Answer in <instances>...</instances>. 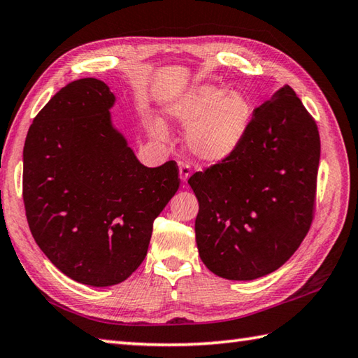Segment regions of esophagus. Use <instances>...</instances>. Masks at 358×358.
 Listing matches in <instances>:
<instances>
[{
	"mask_svg": "<svg viewBox=\"0 0 358 358\" xmlns=\"http://www.w3.org/2000/svg\"><path fill=\"white\" fill-rule=\"evenodd\" d=\"M190 174H192L190 165L182 164V165L179 166V178H180V180H182V184H187V180H188V178H190Z\"/></svg>",
	"mask_w": 358,
	"mask_h": 358,
	"instance_id": "esophagus-1",
	"label": "esophagus"
}]
</instances>
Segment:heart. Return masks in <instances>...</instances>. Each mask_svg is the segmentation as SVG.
Instances as JSON below:
<instances>
[{"instance_id":"1","label":"heart","mask_w":358,"mask_h":358,"mask_svg":"<svg viewBox=\"0 0 358 358\" xmlns=\"http://www.w3.org/2000/svg\"><path fill=\"white\" fill-rule=\"evenodd\" d=\"M166 115L174 126L188 131L187 148L207 164H220L232 156L245 140L252 120V104L240 90L204 84L192 87L166 104ZM152 137L164 131L150 124Z\"/></svg>"}]
</instances>
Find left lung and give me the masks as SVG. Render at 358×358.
I'll use <instances>...</instances> for the list:
<instances>
[{"label":"left lung","mask_w":358,"mask_h":358,"mask_svg":"<svg viewBox=\"0 0 358 358\" xmlns=\"http://www.w3.org/2000/svg\"><path fill=\"white\" fill-rule=\"evenodd\" d=\"M318 127L292 87L255 107L231 157L188 179L199 202V257L213 274L254 280L292 257L313 220Z\"/></svg>","instance_id":"8db88e82"}]
</instances>
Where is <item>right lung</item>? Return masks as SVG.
I'll use <instances>...</instances> for the list:
<instances>
[{"label":"right lung","instance_id":"right-lung-1","mask_svg":"<svg viewBox=\"0 0 358 358\" xmlns=\"http://www.w3.org/2000/svg\"><path fill=\"white\" fill-rule=\"evenodd\" d=\"M115 101L103 80H73L34 118L23 150L32 237L59 271L90 287L136 271L179 188L176 162L148 168L137 159L112 123Z\"/></svg>","mask_w":358,"mask_h":358}]
</instances>
